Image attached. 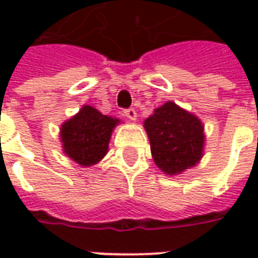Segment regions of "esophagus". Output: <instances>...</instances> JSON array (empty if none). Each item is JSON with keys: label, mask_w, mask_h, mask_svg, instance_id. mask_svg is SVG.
Listing matches in <instances>:
<instances>
[{"label": "esophagus", "mask_w": 258, "mask_h": 258, "mask_svg": "<svg viewBox=\"0 0 258 258\" xmlns=\"http://www.w3.org/2000/svg\"><path fill=\"white\" fill-rule=\"evenodd\" d=\"M124 116L127 118H130V120H135V118H137V112H135V109L130 107V109H125V110H124Z\"/></svg>", "instance_id": "34e87169"}]
</instances>
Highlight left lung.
I'll list each match as a JSON object with an SVG mask.
<instances>
[{"label":"left lung","mask_w":258,"mask_h":258,"mask_svg":"<svg viewBox=\"0 0 258 258\" xmlns=\"http://www.w3.org/2000/svg\"><path fill=\"white\" fill-rule=\"evenodd\" d=\"M151 142L152 157L167 175L196 166L203 156V124L192 113L166 102L144 121Z\"/></svg>","instance_id":"8db88e82"}]
</instances>
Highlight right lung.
<instances>
[{
  "instance_id": "add662e5",
  "label": "right lung",
  "mask_w": 258,
  "mask_h": 258,
  "mask_svg": "<svg viewBox=\"0 0 258 258\" xmlns=\"http://www.w3.org/2000/svg\"><path fill=\"white\" fill-rule=\"evenodd\" d=\"M118 123V118L105 116L95 107L85 105L60 127L63 152L83 167L96 164L107 153L112 131Z\"/></svg>"
}]
</instances>
